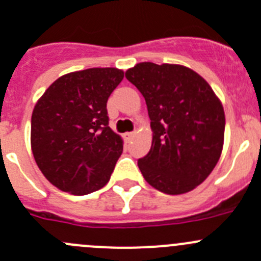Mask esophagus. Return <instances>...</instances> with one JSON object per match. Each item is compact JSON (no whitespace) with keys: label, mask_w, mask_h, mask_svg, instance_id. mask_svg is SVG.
Masks as SVG:
<instances>
[{"label":"esophagus","mask_w":261,"mask_h":261,"mask_svg":"<svg viewBox=\"0 0 261 261\" xmlns=\"http://www.w3.org/2000/svg\"><path fill=\"white\" fill-rule=\"evenodd\" d=\"M134 135H135V133H126L125 135H123V138H125L126 142L128 143V142H131V140H133Z\"/></svg>","instance_id":"obj_1"}]
</instances>
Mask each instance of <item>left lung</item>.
Wrapping results in <instances>:
<instances>
[{"label":"left lung","instance_id":"8db88e82","mask_svg":"<svg viewBox=\"0 0 261 261\" xmlns=\"http://www.w3.org/2000/svg\"><path fill=\"white\" fill-rule=\"evenodd\" d=\"M126 79L142 92L153 131L152 147L138 166L148 184L182 194L211 174L224 144L221 101L198 73L184 65L139 63Z\"/></svg>","mask_w":261,"mask_h":261}]
</instances>
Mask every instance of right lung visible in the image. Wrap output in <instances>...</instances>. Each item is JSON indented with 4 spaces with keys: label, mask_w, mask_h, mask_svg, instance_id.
Returning <instances> with one entry per match:
<instances>
[{
    "label": "right lung",
    "mask_w": 261,
    "mask_h": 261,
    "mask_svg": "<svg viewBox=\"0 0 261 261\" xmlns=\"http://www.w3.org/2000/svg\"><path fill=\"white\" fill-rule=\"evenodd\" d=\"M123 80L117 68H90L51 84L32 113L31 147L46 179L84 196L111 179L123 142L108 126L107 101Z\"/></svg>",
    "instance_id": "obj_1"
}]
</instances>
